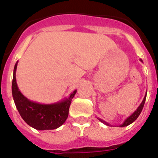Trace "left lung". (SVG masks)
<instances>
[{
	"label": "left lung",
	"instance_id": "left-lung-1",
	"mask_svg": "<svg viewBox=\"0 0 158 158\" xmlns=\"http://www.w3.org/2000/svg\"><path fill=\"white\" fill-rule=\"evenodd\" d=\"M140 61L141 62H143L142 61V59H140ZM146 96H147V92H146V94H145L144 95V98H143V101H142V103H140V105L139 106L138 108L136 109L135 112H134L130 116V117H128L127 118V119L125 120L124 122L122 123V124L119 125V127H127V126H129L130 124H131V123H133L135 121L137 118H138V117L139 116V114L141 113V112H142V109H143V105H144V103H145V100H146ZM97 119L99 120V121H100L101 122H103V124H105L107 125V126H111L109 123H108V122H106L105 121H103V120H102L101 118H99V117H97Z\"/></svg>",
	"mask_w": 158,
	"mask_h": 158
}]
</instances>
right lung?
Listing matches in <instances>:
<instances>
[{"instance_id": "obj_1", "label": "right lung", "mask_w": 158, "mask_h": 158, "mask_svg": "<svg viewBox=\"0 0 158 158\" xmlns=\"http://www.w3.org/2000/svg\"><path fill=\"white\" fill-rule=\"evenodd\" d=\"M18 62L14 68L12 95L20 116L28 126L39 131L57 129L68 118L72 99L77 93L75 89L68 98L50 104L31 101L20 92L16 82Z\"/></svg>"}]
</instances>
